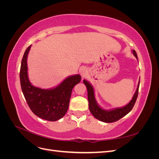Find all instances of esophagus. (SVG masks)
<instances>
[{
  "instance_id": "obj_1",
  "label": "esophagus",
  "mask_w": 159,
  "mask_h": 159,
  "mask_svg": "<svg viewBox=\"0 0 159 159\" xmlns=\"http://www.w3.org/2000/svg\"><path fill=\"white\" fill-rule=\"evenodd\" d=\"M80 72L81 75L82 76L83 78H84V77H85L88 75V70L85 68H81L80 70Z\"/></svg>"
}]
</instances>
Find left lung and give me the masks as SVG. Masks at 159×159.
<instances>
[{
  "mask_svg": "<svg viewBox=\"0 0 159 159\" xmlns=\"http://www.w3.org/2000/svg\"><path fill=\"white\" fill-rule=\"evenodd\" d=\"M133 52L134 56H135L137 58H138L136 52L134 50H133ZM84 83L86 87H87L89 109L91 114H92L96 119H98V120H100V121H102L103 122L113 123L115 121H117L119 119L123 117L125 115H126L127 113L131 111V109H133L137 99L140 80L139 81V84L137 86L136 92L134 94L133 99L131 102L125 107H123L121 108H117L111 111L103 110L99 106L97 102H96L94 97V90L92 85H91V84H89L88 81L85 80H84Z\"/></svg>",
  "mask_w": 159,
  "mask_h": 159,
  "instance_id": "obj_1",
  "label": "left lung"
}]
</instances>
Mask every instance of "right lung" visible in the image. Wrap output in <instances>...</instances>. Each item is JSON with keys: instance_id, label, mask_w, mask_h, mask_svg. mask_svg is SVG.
I'll return each mask as SVG.
<instances>
[{"instance_id": "right-lung-1", "label": "right lung", "mask_w": 159, "mask_h": 159, "mask_svg": "<svg viewBox=\"0 0 159 159\" xmlns=\"http://www.w3.org/2000/svg\"><path fill=\"white\" fill-rule=\"evenodd\" d=\"M30 46L27 48L21 62L20 80L22 93L28 106L36 116L50 121H57L68 111L72 89L80 82L81 76L68 77L54 89L34 87L29 81L27 72V56Z\"/></svg>"}]
</instances>
